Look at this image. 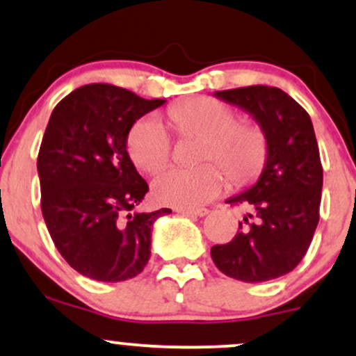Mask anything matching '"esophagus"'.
I'll list each match as a JSON object with an SVG mask.
<instances>
[{
    "instance_id": "obj_1",
    "label": "esophagus",
    "mask_w": 356,
    "mask_h": 356,
    "mask_svg": "<svg viewBox=\"0 0 356 356\" xmlns=\"http://www.w3.org/2000/svg\"><path fill=\"white\" fill-rule=\"evenodd\" d=\"M184 216H195V218H204V216L209 214V211L206 207H201V209H177Z\"/></svg>"
}]
</instances>
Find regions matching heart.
I'll list each match as a JSON object with an SVG mask.
<instances>
[{
	"label": "heart",
	"mask_w": 356,
	"mask_h": 356,
	"mask_svg": "<svg viewBox=\"0 0 356 356\" xmlns=\"http://www.w3.org/2000/svg\"><path fill=\"white\" fill-rule=\"evenodd\" d=\"M169 118L184 137H201L202 162H214L197 169H169L152 184L154 197L179 209H194L218 197L226 178L231 186L243 187L263 170L268 157V138L252 124H241L238 113L212 97L175 104ZM127 149L134 164L145 172H157L170 161L172 140L157 117L137 120L127 137Z\"/></svg>",
	"instance_id": "1"
}]
</instances>
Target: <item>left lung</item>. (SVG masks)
<instances>
[{"label": "left lung", "instance_id": "left-lung-1", "mask_svg": "<svg viewBox=\"0 0 356 356\" xmlns=\"http://www.w3.org/2000/svg\"><path fill=\"white\" fill-rule=\"evenodd\" d=\"M248 112L268 138L259 179L226 202L246 209L238 234L211 248L220 273L263 283L293 271L320 220L323 167L308 112L281 88L252 85L214 92Z\"/></svg>", "mask_w": 356, "mask_h": 356}]
</instances>
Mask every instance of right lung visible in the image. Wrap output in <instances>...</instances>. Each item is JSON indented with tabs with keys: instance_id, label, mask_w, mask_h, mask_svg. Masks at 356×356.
I'll list each match as a JSON object with an SVG mask.
<instances>
[{
	"instance_id": "obj_1",
	"label": "right lung",
	"mask_w": 356,
	"mask_h": 356,
	"mask_svg": "<svg viewBox=\"0 0 356 356\" xmlns=\"http://www.w3.org/2000/svg\"><path fill=\"white\" fill-rule=\"evenodd\" d=\"M164 104L90 83L51 112L36 164L42 212L60 254L90 280L117 283L140 275L154 222L172 212L137 211L149 186L127 152L132 125Z\"/></svg>"
}]
</instances>
